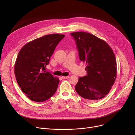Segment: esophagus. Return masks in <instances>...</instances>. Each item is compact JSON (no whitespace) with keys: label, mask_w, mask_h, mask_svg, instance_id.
I'll return each instance as SVG.
<instances>
[{"label":"esophagus","mask_w":135,"mask_h":135,"mask_svg":"<svg viewBox=\"0 0 135 135\" xmlns=\"http://www.w3.org/2000/svg\"><path fill=\"white\" fill-rule=\"evenodd\" d=\"M69 78V76H62V79H68Z\"/></svg>","instance_id":"34e87169"}]
</instances>
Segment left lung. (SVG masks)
Here are the masks:
<instances>
[{
  "instance_id": "obj_1",
  "label": "left lung",
  "mask_w": 135,
  "mask_h": 135,
  "mask_svg": "<svg viewBox=\"0 0 135 135\" xmlns=\"http://www.w3.org/2000/svg\"><path fill=\"white\" fill-rule=\"evenodd\" d=\"M74 38L79 59L86 63L87 74L80 77L76 93L90 102H97L107 95L117 77V62L112 48L103 40L84 32L70 33Z\"/></svg>"
}]
</instances>
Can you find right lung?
<instances>
[{
    "label": "right lung",
    "instance_id": "1",
    "mask_svg": "<svg viewBox=\"0 0 135 135\" xmlns=\"http://www.w3.org/2000/svg\"><path fill=\"white\" fill-rule=\"evenodd\" d=\"M65 35L51 34L34 39L20 50L15 64L19 86L32 101H46L56 93L59 79L46 72L50 57Z\"/></svg>",
    "mask_w": 135,
    "mask_h": 135
}]
</instances>
